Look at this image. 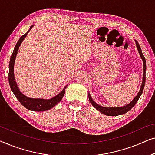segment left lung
<instances>
[{"mask_svg": "<svg viewBox=\"0 0 155 155\" xmlns=\"http://www.w3.org/2000/svg\"><path fill=\"white\" fill-rule=\"evenodd\" d=\"M135 42H136V46H137V50H138L139 54H140V55L141 58L143 59V69H144L143 78V83H142L140 90L138 94H137V96L135 97V99H133V100L131 101L130 104H128V105L124 106V107H101V106L97 104V103H95L94 101H93L92 97H91L90 94H88L89 100H90V103L92 104V106L95 108V109H97L98 111H100L101 113L104 114V115L110 116H115L121 115V114H124L127 113V112H128V111H130V110L132 109L133 107H134L137 101H138V99L140 98V95L142 94V93H143L144 87H145V78H146V76H145L146 61H145V58L143 56V53H142L140 46L138 42H137V41H135Z\"/></svg>", "mask_w": 155, "mask_h": 155, "instance_id": "8db88e82", "label": "left lung"}]
</instances>
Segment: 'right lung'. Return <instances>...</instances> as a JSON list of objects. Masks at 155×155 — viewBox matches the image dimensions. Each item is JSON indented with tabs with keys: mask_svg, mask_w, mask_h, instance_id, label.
<instances>
[{
	"mask_svg": "<svg viewBox=\"0 0 155 155\" xmlns=\"http://www.w3.org/2000/svg\"><path fill=\"white\" fill-rule=\"evenodd\" d=\"M32 27L33 25L30 27L29 30H30ZM29 30L27 31V33H25V35H23L22 37L20 38V39L18 40V41L17 42L15 46L14 51L13 52H12L11 57H10V61L9 63V73H8L9 84H10V89H11L12 92L14 93V94L15 95L16 98L18 99V101L21 103V104L24 106V107L25 108H27V109L31 110V111H47V110L54 107V106H56L58 102H60L63 96H64L65 88L67 87V86L65 87V88L62 90V92H60L58 95H56V96H55L54 97H53V98L50 99H32V98H29V97L25 96V95L20 92V90H19L18 86H17L16 82L15 81L14 63H15V61L16 55L18 54L19 46H20L21 43H22L23 40H24V39L27 36V33L29 32Z\"/></svg>",
	"mask_w": 155,
	"mask_h": 155,
	"instance_id": "1",
	"label": "right lung"
}]
</instances>
